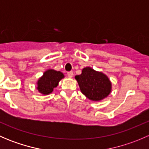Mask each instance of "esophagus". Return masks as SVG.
Returning <instances> with one entry per match:
<instances>
[{
  "label": "esophagus",
  "instance_id": "1",
  "mask_svg": "<svg viewBox=\"0 0 149 149\" xmlns=\"http://www.w3.org/2000/svg\"><path fill=\"white\" fill-rule=\"evenodd\" d=\"M67 75L69 78H72L73 76V73L72 71H69L67 73Z\"/></svg>",
  "mask_w": 149,
  "mask_h": 149
}]
</instances>
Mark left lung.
I'll list each match as a JSON object with an SVG mask.
<instances>
[{"label": "left lung", "instance_id": "left-lung-1", "mask_svg": "<svg viewBox=\"0 0 149 149\" xmlns=\"http://www.w3.org/2000/svg\"><path fill=\"white\" fill-rule=\"evenodd\" d=\"M75 79L81 92L92 101L103 100L111 91V82L107 76L89 67L84 68L81 74L76 76Z\"/></svg>", "mask_w": 149, "mask_h": 149}]
</instances>
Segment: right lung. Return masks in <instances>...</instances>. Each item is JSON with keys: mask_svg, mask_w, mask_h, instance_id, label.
I'll return each instance as SVG.
<instances>
[{"mask_svg": "<svg viewBox=\"0 0 149 149\" xmlns=\"http://www.w3.org/2000/svg\"><path fill=\"white\" fill-rule=\"evenodd\" d=\"M63 77L64 75L60 71H56L52 69L47 70L37 82V89L41 94H50Z\"/></svg>", "mask_w": 149, "mask_h": 149, "instance_id": "obj_1", "label": "right lung"}]
</instances>
